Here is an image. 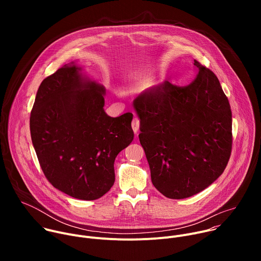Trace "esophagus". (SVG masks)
Listing matches in <instances>:
<instances>
[{"label": "esophagus", "mask_w": 261, "mask_h": 261, "mask_svg": "<svg viewBox=\"0 0 261 261\" xmlns=\"http://www.w3.org/2000/svg\"><path fill=\"white\" fill-rule=\"evenodd\" d=\"M131 126H132L133 132H134L135 134H138V130H139V121H138L137 119H133Z\"/></svg>", "instance_id": "34e87169"}]
</instances>
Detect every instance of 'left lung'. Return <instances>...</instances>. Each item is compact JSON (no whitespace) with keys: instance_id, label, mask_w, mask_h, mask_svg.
<instances>
[{"instance_id":"8db88e82","label":"left lung","mask_w":261,"mask_h":261,"mask_svg":"<svg viewBox=\"0 0 261 261\" xmlns=\"http://www.w3.org/2000/svg\"><path fill=\"white\" fill-rule=\"evenodd\" d=\"M195 80L179 88L169 82L133 101L138 135L155 188L171 199L193 196L224 171L232 144L227 97L215 74L194 61Z\"/></svg>"}]
</instances>
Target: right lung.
Listing matches in <instances>:
<instances>
[{"instance_id":"1","label":"right lung","mask_w":261,"mask_h":261,"mask_svg":"<svg viewBox=\"0 0 261 261\" xmlns=\"http://www.w3.org/2000/svg\"><path fill=\"white\" fill-rule=\"evenodd\" d=\"M106 90L76 61L46 77L37 91L30 130L40 166L55 188L82 200H95L115 182V160L133 140V115L111 118Z\"/></svg>"}]
</instances>
